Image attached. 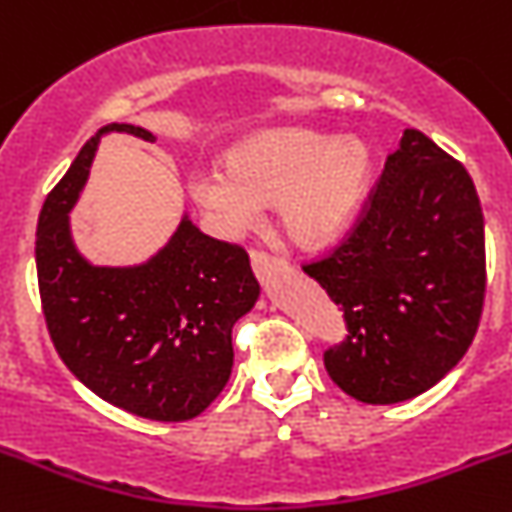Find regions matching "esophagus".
Masks as SVG:
<instances>
[{"label":"esophagus","instance_id":"34e87169","mask_svg":"<svg viewBox=\"0 0 512 512\" xmlns=\"http://www.w3.org/2000/svg\"><path fill=\"white\" fill-rule=\"evenodd\" d=\"M250 262H252V270H255L257 278H265L267 272L280 270V267H283V260H280V257L270 255V252H262V250H252Z\"/></svg>","mask_w":512,"mask_h":512}]
</instances>
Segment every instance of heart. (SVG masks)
<instances>
[{
    "label": "heart",
    "mask_w": 512,
    "mask_h": 512,
    "mask_svg": "<svg viewBox=\"0 0 512 512\" xmlns=\"http://www.w3.org/2000/svg\"><path fill=\"white\" fill-rule=\"evenodd\" d=\"M369 179L371 154L361 138L331 141L308 128H267L229 151L227 169L191 171L189 194L224 234L252 227L262 204L278 202L290 240L318 247L353 222Z\"/></svg>",
    "instance_id": "1"
}]
</instances>
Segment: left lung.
Instances as JSON below:
<instances>
[{
  "instance_id": "obj_1",
  "label": "left lung",
  "mask_w": 512,
  "mask_h": 512,
  "mask_svg": "<svg viewBox=\"0 0 512 512\" xmlns=\"http://www.w3.org/2000/svg\"><path fill=\"white\" fill-rule=\"evenodd\" d=\"M303 270L348 326L323 356L328 376L364 404L424 394L480 326L485 222L470 174L407 128L348 240Z\"/></svg>"
}]
</instances>
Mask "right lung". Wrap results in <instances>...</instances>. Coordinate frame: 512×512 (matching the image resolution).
Returning <instances> with one entry per match:
<instances>
[{
	"label": "right lung",
	"instance_id": "obj_1",
	"mask_svg": "<svg viewBox=\"0 0 512 512\" xmlns=\"http://www.w3.org/2000/svg\"><path fill=\"white\" fill-rule=\"evenodd\" d=\"M154 133L131 123L100 128L47 194L37 222V283L55 351L93 394L143 419L184 422L229 381L232 328L260 298L250 257L181 217L151 260L93 265L70 234L100 136Z\"/></svg>",
	"mask_w": 512,
	"mask_h": 512
}]
</instances>
